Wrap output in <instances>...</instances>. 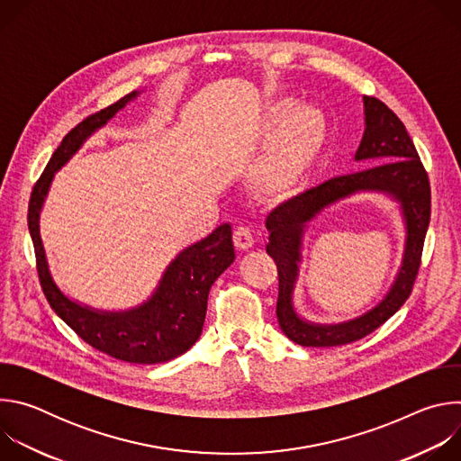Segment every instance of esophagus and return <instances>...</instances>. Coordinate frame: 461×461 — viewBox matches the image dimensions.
<instances>
[{"label": "esophagus", "mask_w": 461, "mask_h": 461, "mask_svg": "<svg viewBox=\"0 0 461 461\" xmlns=\"http://www.w3.org/2000/svg\"><path fill=\"white\" fill-rule=\"evenodd\" d=\"M233 242L239 249H249L253 246V233L248 226H237L233 230Z\"/></svg>", "instance_id": "1"}]
</instances>
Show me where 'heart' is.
I'll return each mask as SVG.
<instances>
[{
	"instance_id": "obj_1",
	"label": "heart",
	"mask_w": 461,
	"mask_h": 461,
	"mask_svg": "<svg viewBox=\"0 0 461 461\" xmlns=\"http://www.w3.org/2000/svg\"><path fill=\"white\" fill-rule=\"evenodd\" d=\"M288 115L291 118L274 151L258 164L255 171L258 187L267 193H279L292 185L324 127L322 116L317 111L310 107L294 111L290 102H283L274 109V123L281 125Z\"/></svg>"
}]
</instances>
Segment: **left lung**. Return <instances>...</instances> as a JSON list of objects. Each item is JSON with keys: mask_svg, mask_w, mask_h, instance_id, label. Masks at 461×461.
Listing matches in <instances>:
<instances>
[{"mask_svg": "<svg viewBox=\"0 0 461 461\" xmlns=\"http://www.w3.org/2000/svg\"><path fill=\"white\" fill-rule=\"evenodd\" d=\"M365 135L356 160H368L374 167L328 180L276 208L268 219V255L276 260L279 277L277 319L288 339L301 347H338L363 339L396 313L412 294L423 242L430 221V182L423 162L403 122L375 96H365ZM356 190H384L402 203L408 221V246L399 279L383 303L350 323L321 327L298 319L291 306L296 276L302 228L317 212Z\"/></svg>", "mask_w": 461, "mask_h": 461, "instance_id": "left-lung-1", "label": "left lung"}]
</instances>
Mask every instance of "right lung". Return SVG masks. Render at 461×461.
Masks as SVG:
<instances>
[{"label": "right lung", "mask_w": 461, "mask_h": 461, "mask_svg": "<svg viewBox=\"0 0 461 461\" xmlns=\"http://www.w3.org/2000/svg\"><path fill=\"white\" fill-rule=\"evenodd\" d=\"M135 96L137 93H129L116 104L89 114L63 137L32 187L27 222L40 285L50 308L95 350L127 363L155 365L187 352L199 339L210 288L235 258L231 226L222 224L204 240L184 249L169 265L157 294L140 308L125 313H100L65 297L50 279L38 228L40 210L54 171L75 155L95 129Z\"/></svg>", "instance_id": "right-lung-1"}]
</instances>
